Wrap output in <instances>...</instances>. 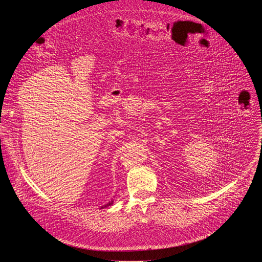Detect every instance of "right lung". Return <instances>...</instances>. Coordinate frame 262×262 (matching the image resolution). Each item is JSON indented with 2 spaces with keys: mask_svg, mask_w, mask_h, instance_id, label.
Masks as SVG:
<instances>
[{
  "mask_svg": "<svg viewBox=\"0 0 262 262\" xmlns=\"http://www.w3.org/2000/svg\"><path fill=\"white\" fill-rule=\"evenodd\" d=\"M112 204H113V201H110L108 203H106V204H104L103 206H100V208H105V207H107V206H111Z\"/></svg>",
  "mask_w": 262,
  "mask_h": 262,
  "instance_id": "right-lung-1",
  "label": "right lung"
}]
</instances>
